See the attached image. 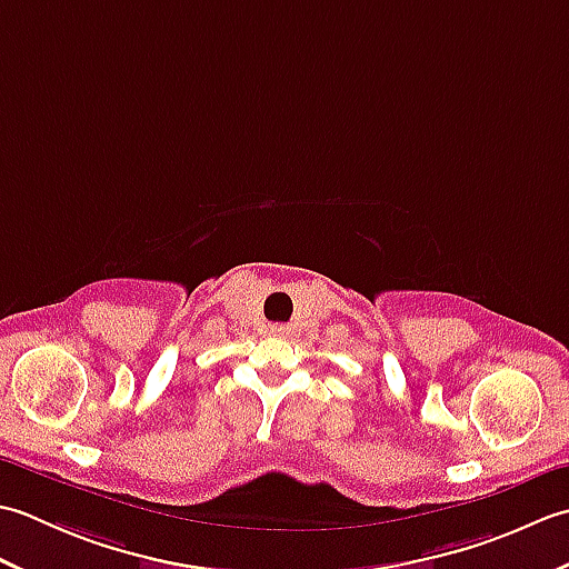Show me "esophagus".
I'll return each instance as SVG.
<instances>
[{
	"label": "esophagus",
	"instance_id": "esophagus-1",
	"mask_svg": "<svg viewBox=\"0 0 569 569\" xmlns=\"http://www.w3.org/2000/svg\"><path fill=\"white\" fill-rule=\"evenodd\" d=\"M288 328H283V325H271V335H286Z\"/></svg>",
	"mask_w": 569,
	"mask_h": 569
}]
</instances>
